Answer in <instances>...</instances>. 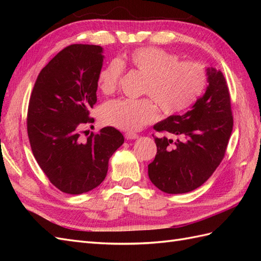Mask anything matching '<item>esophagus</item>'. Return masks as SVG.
<instances>
[{
    "label": "esophagus",
    "instance_id": "obj_1",
    "mask_svg": "<svg viewBox=\"0 0 261 261\" xmlns=\"http://www.w3.org/2000/svg\"><path fill=\"white\" fill-rule=\"evenodd\" d=\"M124 137L126 140H134V139H137L138 135L134 134V132H126V134H124Z\"/></svg>",
    "mask_w": 261,
    "mask_h": 261
}]
</instances>
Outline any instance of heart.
Segmentation results:
<instances>
[{"label": "heart", "mask_w": 261, "mask_h": 261, "mask_svg": "<svg viewBox=\"0 0 261 261\" xmlns=\"http://www.w3.org/2000/svg\"><path fill=\"white\" fill-rule=\"evenodd\" d=\"M124 66L146 75L141 93L149 97L118 98L103 105L102 121L123 131H137L150 123L157 118V107L165 115L184 112L201 97L208 82L205 65L178 62L176 55L158 47H141L99 70L96 81L99 91L115 92Z\"/></svg>", "instance_id": "1"}]
</instances>
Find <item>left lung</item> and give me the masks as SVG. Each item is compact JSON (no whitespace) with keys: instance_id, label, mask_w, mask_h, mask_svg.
<instances>
[{"instance_id":"obj_1","label":"left lung","mask_w":261,"mask_h":261,"mask_svg":"<svg viewBox=\"0 0 261 261\" xmlns=\"http://www.w3.org/2000/svg\"><path fill=\"white\" fill-rule=\"evenodd\" d=\"M208 86L184 115H171L153 125L177 140L154 137L157 154L148 165L152 184L168 194L194 191L206 181L226 151L233 127L231 97L221 70L207 68Z\"/></svg>"}]
</instances>
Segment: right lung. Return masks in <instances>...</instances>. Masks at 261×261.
Listing matches in <instances>:
<instances>
[{
    "label": "right lung",
    "mask_w": 261,
    "mask_h": 261,
    "mask_svg": "<svg viewBox=\"0 0 261 261\" xmlns=\"http://www.w3.org/2000/svg\"><path fill=\"white\" fill-rule=\"evenodd\" d=\"M102 65V47L70 45L41 69L30 96L27 130L32 153L51 184L66 194L101 184L110 157L124 142L113 126L81 138L83 126L94 122L90 109L97 101Z\"/></svg>",
    "instance_id": "add662e5"
}]
</instances>
